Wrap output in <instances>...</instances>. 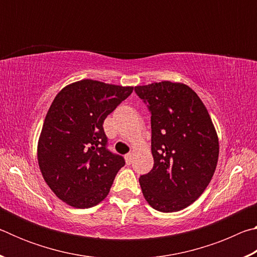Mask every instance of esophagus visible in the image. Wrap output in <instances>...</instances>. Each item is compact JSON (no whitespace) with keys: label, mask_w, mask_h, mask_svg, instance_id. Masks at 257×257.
<instances>
[{"label":"esophagus","mask_w":257,"mask_h":257,"mask_svg":"<svg viewBox=\"0 0 257 257\" xmlns=\"http://www.w3.org/2000/svg\"><path fill=\"white\" fill-rule=\"evenodd\" d=\"M124 159H125V163L127 164H130L132 163V160H133V153H129V154H127L124 156Z\"/></svg>","instance_id":"obj_1"}]
</instances>
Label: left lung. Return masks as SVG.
<instances>
[{
    "instance_id": "obj_1",
    "label": "left lung",
    "mask_w": 257,
    "mask_h": 257,
    "mask_svg": "<svg viewBox=\"0 0 257 257\" xmlns=\"http://www.w3.org/2000/svg\"><path fill=\"white\" fill-rule=\"evenodd\" d=\"M152 113L153 169L139 178L143 195L160 212L184 210L201 196L214 175L219 138L206 106L182 82L136 86Z\"/></svg>"
}]
</instances>
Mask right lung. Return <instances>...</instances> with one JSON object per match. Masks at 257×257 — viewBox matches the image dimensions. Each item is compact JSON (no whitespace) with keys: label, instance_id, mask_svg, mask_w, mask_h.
<instances>
[{"label":"right lung","instance_id":"add662e5","mask_svg":"<svg viewBox=\"0 0 257 257\" xmlns=\"http://www.w3.org/2000/svg\"><path fill=\"white\" fill-rule=\"evenodd\" d=\"M133 90V86L82 79L63 87L52 102L37 160L47 186L68 205L93 207L107 196L124 160L106 149L103 122Z\"/></svg>","mask_w":257,"mask_h":257}]
</instances>
